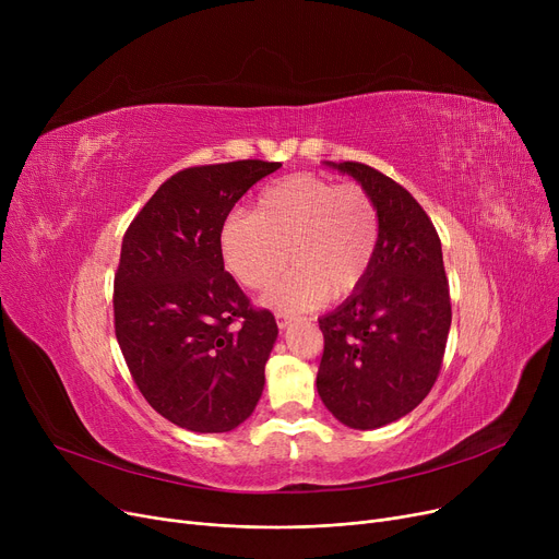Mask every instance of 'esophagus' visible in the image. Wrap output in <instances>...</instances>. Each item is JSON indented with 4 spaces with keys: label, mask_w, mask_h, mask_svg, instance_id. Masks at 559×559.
Instances as JSON below:
<instances>
[{
    "label": "esophagus",
    "mask_w": 559,
    "mask_h": 559,
    "mask_svg": "<svg viewBox=\"0 0 559 559\" xmlns=\"http://www.w3.org/2000/svg\"><path fill=\"white\" fill-rule=\"evenodd\" d=\"M276 324H278V329H287V326L292 324V314L278 310V312H276Z\"/></svg>",
    "instance_id": "34e87169"
}]
</instances>
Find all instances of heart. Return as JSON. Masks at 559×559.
<instances>
[{"label":"heart","mask_w":559,"mask_h":559,"mask_svg":"<svg viewBox=\"0 0 559 559\" xmlns=\"http://www.w3.org/2000/svg\"><path fill=\"white\" fill-rule=\"evenodd\" d=\"M380 242V215L358 183H335L299 171L264 186L253 213H233L219 228L226 270L245 287L267 285L289 260L295 262L264 292V304L304 310L340 301L365 283Z\"/></svg>","instance_id":"1"}]
</instances>
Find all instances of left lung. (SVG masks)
Returning a JSON list of instances; mask_svg holds the SVG:
<instances>
[{
    "label": "left lung",
    "mask_w": 559,
    "mask_h": 559,
    "mask_svg": "<svg viewBox=\"0 0 559 559\" xmlns=\"http://www.w3.org/2000/svg\"><path fill=\"white\" fill-rule=\"evenodd\" d=\"M335 167L378 205L380 242L365 283L319 319L324 356L317 392L344 426L371 430L413 413L432 390L444 362L451 295L442 242L419 201L365 163Z\"/></svg>",
    "instance_id": "left-lung-1"
}]
</instances>
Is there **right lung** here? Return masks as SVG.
Listing matches in <instances>:
<instances>
[{"label": "right lung", "mask_w": 559, "mask_h": 559, "mask_svg": "<svg viewBox=\"0 0 559 559\" xmlns=\"http://www.w3.org/2000/svg\"><path fill=\"white\" fill-rule=\"evenodd\" d=\"M281 163L186 167L129 224L115 272V337L140 394L194 432H228L264 388L278 335L224 270L219 228L238 199Z\"/></svg>", "instance_id": "add662e5"}]
</instances>
